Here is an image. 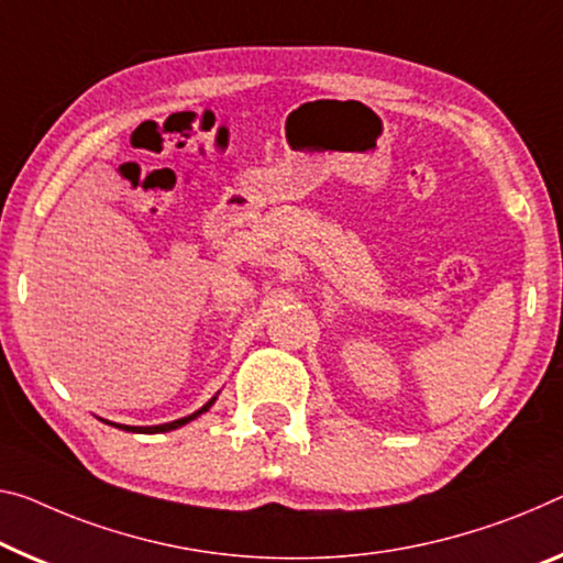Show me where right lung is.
I'll use <instances>...</instances> for the list:
<instances>
[{
  "label": "right lung",
  "mask_w": 563,
  "mask_h": 563,
  "mask_svg": "<svg viewBox=\"0 0 563 563\" xmlns=\"http://www.w3.org/2000/svg\"><path fill=\"white\" fill-rule=\"evenodd\" d=\"M216 402V395L211 397L209 402L203 405L201 410H196L194 415H188V418H180V420H173V422H163V426H151V428H133V426H115V422H110V426H115V428H120V430H133V432H145V435H148V432H168V430H176V428H180V426H186V422H191V420H196L198 415H203L206 410L211 408V405Z\"/></svg>",
  "instance_id": "1"
}]
</instances>
